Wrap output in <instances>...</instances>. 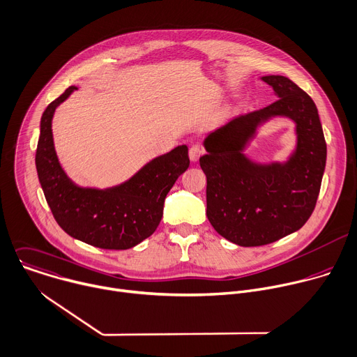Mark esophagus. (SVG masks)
<instances>
[{"label":"esophagus","mask_w":357,"mask_h":357,"mask_svg":"<svg viewBox=\"0 0 357 357\" xmlns=\"http://www.w3.org/2000/svg\"><path fill=\"white\" fill-rule=\"evenodd\" d=\"M202 153H204V149H202V146L198 145V144L192 145V146L190 148V152H188L191 162H197Z\"/></svg>","instance_id":"esophagus-1"}]
</instances>
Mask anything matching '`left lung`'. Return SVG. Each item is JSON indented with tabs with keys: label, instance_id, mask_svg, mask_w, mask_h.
Instances as JSON below:
<instances>
[{
	"label": "left lung",
	"instance_id": "8db88e82",
	"mask_svg": "<svg viewBox=\"0 0 357 357\" xmlns=\"http://www.w3.org/2000/svg\"><path fill=\"white\" fill-rule=\"evenodd\" d=\"M275 102L241 115L204 142L199 166L206 176V217L221 236L239 246H263L298 231L317 205L326 163V142L312 98L284 76L261 79ZM282 114L298 123V149L286 165L259 167L241 151L257 126Z\"/></svg>",
	"mask_w": 357,
	"mask_h": 357
}]
</instances>
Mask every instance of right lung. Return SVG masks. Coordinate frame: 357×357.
Here are the masks:
<instances>
[{"instance_id":"add662e5","label":"right lung","mask_w":357,"mask_h":357,"mask_svg":"<svg viewBox=\"0 0 357 357\" xmlns=\"http://www.w3.org/2000/svg\"><path fill=\"white\" fill-rule=\"evenodd\" d=\"M75 90L71 86L52 101L40 119L35 163L45 198L70 236L101 249L133 248L159 227L167 192L188 169V148L177 146L153 159L121 185L107 190L76 185L59 165L52 135L54 109Z\"/></svg>"}]
</instances>
